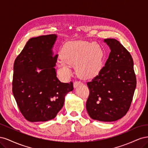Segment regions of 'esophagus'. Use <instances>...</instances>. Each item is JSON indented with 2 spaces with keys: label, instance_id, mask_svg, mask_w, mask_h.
Segmentation results:
<instances>
[{
  "label": "esophagus",
  "instance_id": "obj_1",
  "mask_svg": "<svg viewBox=\"0 0 148 148\" xmlns=\"http://www.w3.org/2000/svg\"><path fill=\"white\" fill-rule=\"evenodd\" d=\"M83 83L81 82H78V81H77V82H75L74 83H73V86L75 88H77L78 86H81V85H82Z\"/></svg>",
  "mask_w": 148,
  "mask_h": 148
}]
</instances>
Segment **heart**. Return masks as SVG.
<instances>
[{"label":"heart","mask_w":148,"mask_h":148,"mask_svg":"<svg viewBox=\"0 0 148 148\" xmlns=\"http://www.w3.org/2000/svg\"><path fill=\"white\" fill-rule=\"evenodd\" d=\"M62 59L57 62V72L62 77H68L71 73L70 65L75 64L80 77L92 78L102 69L103 52L95 43L76 41L67 43L61 53Z\"/></svg>","instance_id":"b5f03b06"}]
</instances>
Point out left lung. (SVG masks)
Here are the masks:
<instances>
[{
    "label": "left lung",
    "mask_w": 148,
    "mask_h": 148,
    "mask_svg": "<svg viewBox=\"0 0 148 148\" xmlns=\"http://www.w3.org/2000/svg\"><path fill=\"white\" fill-rule=\"evenodd\" d=\"M104 42L110 49L105 66L88 82V113L93 120L114 122L127 114L136 86L133 60L130 52L115 39Z\"/></svg>",
    "instance_id": "1"
}]
</instances>
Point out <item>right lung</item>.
Instances as JSON below:
<instances>
[{"mask_svg":"<svg viewBox=\"0 0 148 148\" xmlns=\"http://www.w3.org/2000/svg\"><path fill=\"white\" fill-rule=\"evenodd\" d=\"M57 38L53 34L31 38L13 65V96L22 115L31 122L54 119L73 89L72 82L62 83L56 76L58 55L53 56L52 49Z\"/></svg>","mask_w":148,"mask_h":148,"instance_id":"1","label":"right lung"}]
</instances>
